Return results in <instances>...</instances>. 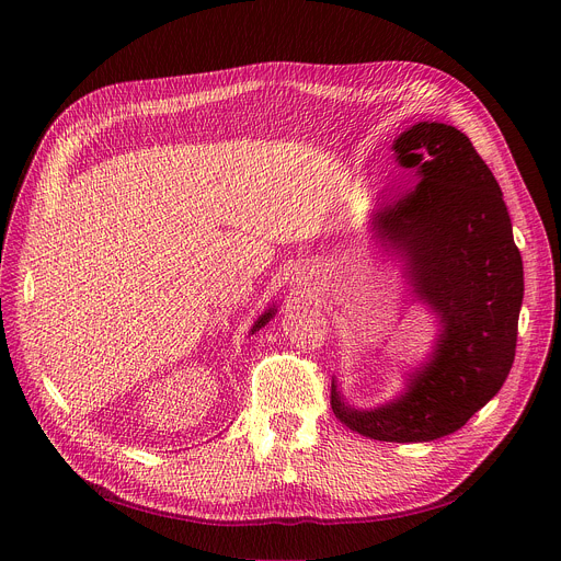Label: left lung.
I'll return each instance as SVG.
<instances>
[{"label":"left lung","mask_w":561,"mask_h":561,"mask_svg":"<svg viewBox=\"0 0 561 561\" xmlns=\"http://www.w3.org/2000/svg\"><path fill=\"white\" fill-rule=\"evenodd\" d=\"M394 162L420 178L373 213L375 239L402 260L417 301L437 319L428 357L404 390L375 409L331 386L335 417L379 442H433L459 431L504 386L517 344L524 266L502 188L470 139L417 122L392 141Z\"/></svg>","instance_id":"left-lung-1"}]
</instances>
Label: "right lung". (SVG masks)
I'll return each instance as SVG.
<instances>
[{
  "instance_id": "1",
  "label": "right lung",
  "mask_w": 561,
  "mask_h": 561,
  "mask_svg": "<svg viewBox=\"0 0 561 561\" xmlns=\"http://www.w3.org/2000/svg\"><path fill=\"white\" fill-rule=\"evenodd\" d=\"M275 312H277V304H271V306H268V308L257 317V322H255V324H253V329H251V335H253V333H257L262 327H266V324L271 322V319L275 317Z\"/></svg>"
}]
</instances>
